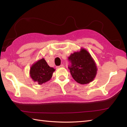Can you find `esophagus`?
<instances>
[{
  "instance_id": "34e87169",
  "label": "esophagus",
  "mask_w": 127,
  "mask_h": 127,
  "mask_svg": "<svg viewBox=\"0 0 127 127\" xmlns=\"http://www.w3.org/2000/svg\"><path fill=\"white\" fill-rule=\"evenodd\" d=\"M64 64H61L60 66H57V68H61V67H64Z\"/></svg>"
}]
</instances>
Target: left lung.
<instances>
[{"instance_id": "left-lung-1", "label": "left lung", "mask_w": 127, "mask_h": 127, "mask_svg": "<svg viewBox=\"0 0 127 127\" xmlns=\"http://www.w3.org/2000/svg\"><path fill=\"white\" fill-rule=\"evenodd\" d=\"M68 60L71 63L68 66L71 75L76 82L84 85L94 80L97 71L96 64L86 49L71 54Z\"/></svg>"}]
</instances>
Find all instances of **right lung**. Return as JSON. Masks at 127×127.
<instances>
[{"instance_id":"1","label":"right lung","mask_w":127,"mask_h":127,"mask_svg":"<svg viewBox=\"0 0 127 127\" xmlns=\"http://www.w3.org/2000/svg\"><path fill=\"white\" fill-rule=\"evenodd\" d=\"M55 71V70L53 67H50L43 58L36 62L31 67L30 75L34 82L41 85L51 78Z\"/></svg>"}]
</instances>
